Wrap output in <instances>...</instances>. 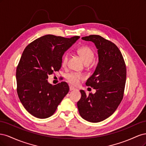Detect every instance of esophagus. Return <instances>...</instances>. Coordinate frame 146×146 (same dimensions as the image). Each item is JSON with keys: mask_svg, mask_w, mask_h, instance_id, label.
Returning <instances> with one entry per match:
<instances>
[{"mask_svg": "<svg viewBox=\"0 0 146 146\" xmlns=\"http://www.w3.org/2000/svg\"><path fill=\"white\" fill-rule=\"evenodd\" d=\"M69 90H70V91H74V90H76V88H75L73 86H70L69 87Z\"/></svg>", "mask_w": 146, "mask_h": 146, "instance_id": "1", "label": "esophagus"}]
</instances>
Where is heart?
<instances>
[{
	"mask_svg": "<svg viewBox=\"0 0 146 146\" xmlns=\"http://www.w3.org/2000/svg\"><path fill=\"white\" fill-rule=\"evenodd\" d=\"M77 52L79 54V55L82 57V58L84 61V63L86 65L90 64L94 58V52L89 46H81L77 48ZM68 60V54H66L63 56L62 61H61V64H62L63 66H65L66 64H67ZM83 78V77L81 74L75 72L69 73L67 75V76H66V79H67L68 82L72 85H78V83L80 82V81L82 80Z\"/></svg>",
	"mask_w": 146,
	"mask_h": 146,
	"instance_id": "heart-1",
	"label": "heart"
}]
</instances>
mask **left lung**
Returning <instances> with one entry per match:
<instances>
[{"instance_id": "obj_1", "label": "left lung", "mask_w": 146, "mask_h": 146, "mask_svg": "<svg viewBox=\"0 0 146 146\" xmlns=\"http://www.w3.org/2000/svg\"><path fill=\"white\" fill-rule=\"evenodd\" d=\"M92 41L98 48L99 63L86 85L96 90L86 95L80 90L82 97L77 102L79 114L91 122H99L110 117L116 111L123 97L127 69L120 50L111 41L99 35L82 37Z\"/></svg>"}]
</instances>
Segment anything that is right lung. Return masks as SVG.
<instances>
[{"mask_svg": "<svg viewBox=\"0 0 146 146\" xmlns=\"http://www.w3.org/2000/svg\"><path fill=\"white\" fill-rule=\"evenodd\" d=\"M80 38L47 35L25 48L16 69L17 93L25 110L39 119L51 116L69 92L68 83L52 85L49 75L58 71L66 50Z\"/></svg>", "mask_w": 146, "mask_h": 146, "instance_id": "1", "label": "right lung"}]
</instances>
